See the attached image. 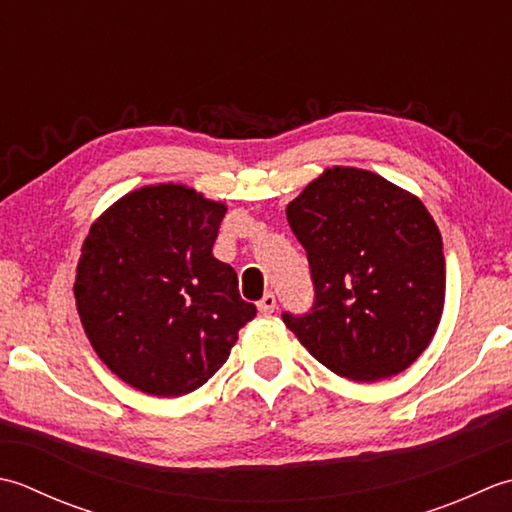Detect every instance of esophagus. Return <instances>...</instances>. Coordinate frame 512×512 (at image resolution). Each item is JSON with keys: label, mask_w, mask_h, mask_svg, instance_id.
Listing matches in <instances>:
<instances>
[{"label": "esophagus", "mask_w": 512, "mask_h": 512, "mask_svg": "<svg viewBox=\"0 0 512 512\" xmlns=\"http://www.w3.org/2000/svg\"><path fill=\"white\" fill-rule=\"evenodd\" d=\"M276 309V296L267 291V294L258 300V311L260 314H271Z\"/></svg>", "instance_id": "esophagus-1"}]
</instances>
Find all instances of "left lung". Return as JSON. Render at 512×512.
Returning a JSON list of instances; mask_svg holds the SVG:
<instances>
[{"label": "left lung", "mask_w": 512, "mask_h": 512, "mask_svg": "<svg viewBox=\"0 0 512 512\" xmlns=\"http://www.w3.org/2000/svg\"><path fill=\"white\" fill-rule=\"evenodd\" d=\"M316 300L283 314L302 347L356 382L391 378L422 356L446 291L442 236L422 201L380 174L329 168L287 205Z\"/></svg>", "instance_id": "1"}]
</instances>
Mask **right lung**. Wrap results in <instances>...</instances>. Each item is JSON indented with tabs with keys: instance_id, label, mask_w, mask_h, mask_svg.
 Segmentation results:
<instances>
[{
	"instance_id": "add662e5",
	"label": "right lung",
	"mask_w": 512,
	"mask_h": 512,
	"mask_svg": "<svg viewBox=\"0 0 512 512\" xmlns=\"http://www.w3.org/2000/svg\"><path fill=\"white\" fill-rule=\"evenodd\" d=\"M227 207L192 187L145 185L110 205L83 241L75 298L106 367L156 398L212 378L256 307L212 247Z\"/></svg>"
}]
</instances>
